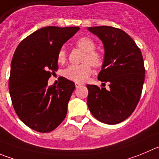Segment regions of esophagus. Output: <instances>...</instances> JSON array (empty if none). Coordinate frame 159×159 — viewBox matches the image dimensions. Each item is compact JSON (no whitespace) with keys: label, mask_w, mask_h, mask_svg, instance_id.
<instances>
[{"label":"esophagus","mask_w":159,"mask_h":159,"mask_svg":"<svg viewBox=\"0 0 159 159\" xmlns=\"http://www.w3.org/2000/svg\"><path fill=\"white\" fill-rule=\"evenodd\" d=\"M75 87H76V88H78V87H82L83 84H80V83H75Z\"/></svg>","instance_id":"1"}]
</instances>
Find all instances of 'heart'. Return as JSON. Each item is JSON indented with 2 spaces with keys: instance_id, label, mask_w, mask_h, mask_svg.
I'll return each instance as SVG.
<instances>
[{
  "instance_id": "heart-1",
  "label": "heart",
  "mask_w": 159,
  "mask_h": 159,
  "mask_svg": "<svg viewBox=\"0 0 159 159\" xmlns=\"http://www.w3.org/2000/svg\"><path fill=\"white\" fill-rule=\"evenodd\" d=\"M75 44L77 48L83 50L84 54L82 61L80 65H71L63 71V75L68 80L76 83H83L91 73V65L95 68L100 67L103 62L102 55L98 51H95V43L91 38L83 37L75 40ZM67 53L65 47H61L57 54L58 63H64L66 61Z\"/></svg>"
}]
</instances>
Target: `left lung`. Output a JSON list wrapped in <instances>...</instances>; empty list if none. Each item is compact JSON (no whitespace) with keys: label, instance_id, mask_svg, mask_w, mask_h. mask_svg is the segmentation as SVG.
I'll list each match as a JSON object with an SVG mask.
<instances>
[{"label":"left lung","instance_id":"left-lung-1","mask_svg":"<svg viewBox=\"0 0 159 159\" xmlns=\"http://www.w3.org/2000/svg\"><path fill=\"white\" fill-rule=\"evenodd\" d=\"M104 43L105 60L98 80L109 90L87 85V105L95 119L114 125L135 110L144 82V63L140 48L126 32L111 26L89 27Z\"/></svg>","mask_w":159,"mask_h":159}]
</instances>
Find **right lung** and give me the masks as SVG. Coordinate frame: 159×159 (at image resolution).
Instances as JSON below:
<instances>
[{
    "mask_svg": "<svg viewBox=\"0 0 159 159\" xmlns=\"http://www.w3.org/2000/svg\"><path fill=\"white\" fill-rule=\"evenodd\" d=\"M79 30L77 26L41 28L22 40L15 51L9 93L17 116L33 130L51 132L66 118L75 84L65 77L57 86H48V81L58 69L59 49Z\"/></svg>",
    "mask_w": 159,
    "mask_h": 159,
    "instance_id": "1",
    "label": "right lung"
}]
</instances>
